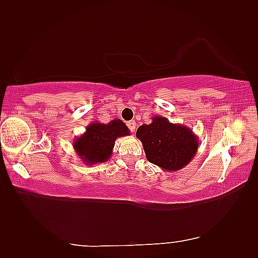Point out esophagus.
Here are the masks:
<instances>
[{"label": "esophagus", "instance_id": "1", "mask_svg": "<svg viewBox=\"0 0 258 258\" xmlns=\"http://www.w3.org/2000/svg\"><path fill=\"white\" fill-rule=\"evenodd\" d=\"M127 126H128V128H130L131 132H132V133L135 132V130H136V123L134 122V120H132V122H128V123H127Z\"/></svg>", "mask_w": 258, "mask_h": 258}]
</instances>
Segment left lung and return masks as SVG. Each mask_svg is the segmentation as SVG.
Wrapping results in <instances>:
<instances>
[{
	"instance_id": "1",
	"label": "left lung",
	"mask_w": 258,
	"mask_h": 258,
	"mask_svg": "<svg viewBox=\"0 0 258 258\" xmlns=\"http://www.w3.org/2000/svg\"><path fill=\"white\" fill-rule=\"evenodd\" d=\"M147 161L163 171L176 172L193 160L200 142L188 126L174 124L164 116H153L150 124L136 131Z\"/></svg>"
}]
</instances>
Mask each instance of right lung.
<instances>
[{
    "mask_svg": "<svg viewBox=\"0 0 258 258\" xmlns=\"http://www.w3.org/2000/svg\"><path fill=\"white\" fill-rule=\"evenodd\" d=\"M127 135L130 130L119 118L107 124L93 122L83 134L75 138L73 149L86 165H96L109 160L116 139Z\"/></svg>",
    "mask_w": 258,
    "mask_h": 258,
    "instance_id": "1",
    "label": "right lung"
}]
</instances>
